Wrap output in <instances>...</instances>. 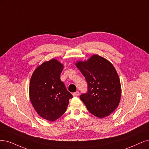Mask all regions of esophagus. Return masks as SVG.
Segmentation results:
<instances>
[{"label": "esophagus", "mask_w": 149, "mask_h": 149, "mask_svg": "<svg viewBox=\"0 0 149 149\" xmlns=\"http://www.w3.org/2000/svg\"><path fill=\"white\" fill-rule=\"evenodd\" d=\"M72 95H73V96H74V97H77V96L79 95V92L77 91H76V92H75V93H73Z\"/></svg>", "instance_id": "esophagus-1"}]
</instances>
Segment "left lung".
<instances>
[{"instance_id":"8db88e82","label":"left lung","mask_w":149,"mask_h":149,"mask_svg":"<svg viewBox=\"0 0 149 149\" xmlns=\"http://www.w3.org/2000/svg\"><path fill=\"white\" fill-rule=\"evenodd\" d=\"M88 84V92L80 95L88 111L102 118L118 107L121 97L120 81L116 70L109 61L97 54L75 64Z\"/></svg>"}]
</instances>
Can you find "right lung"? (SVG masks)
<instances>
[{
  "instance_id": "obj_1",
  "label": "right lung",
  "mask_w": 149,
  "mask_h": 149,
  "mask_svg": "<svg viewBox=\"0 0 149 149\" xmlns=\"http://www.w3.org/2000/svg\"><path fill=\"white\" fill-rule=\"evenodd\" d=\"M64 65L57 59L44 62L33 72L29 97L36 111L48 121H55L65 113L73 96L60 79Z\"/></svg>"
}]
</instances>
